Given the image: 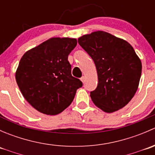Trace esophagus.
<instances>
[{
    "mask_svg": "<svg viewBox=\"0 0 155 155\" xmlns=\"http://www.w3.org/2000/svg\"><path fill=\"white\" fill-rule=\"evenodd\" d=\"M81 81H82V82H85V76H82V77H81Z\"/></svg>",
    "mask_w": 155,
    "mask_h": 155,
    "instance_id": "esophagus-1",
    "label": "esophagus"
}]
</instances>
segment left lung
<instances>
[{
    "mask_svg": "<svg viewBox=\"0 0 155 155\" xmlns=\"http://www.w3.org/2000/svg\"><path fill=\"white\" fill-rule=\"evenodd\" d=\"M78 43L96 66L98 85L90 94L95 106L108 113L125 107L137 92L142 73L133 46L102 31L82 36Z\"/></svg>",
    "mask_w": 155,
    "mask_h": 155,
    "instance_id": "obj_1",
    "label": "left lung"
}]
</instances>
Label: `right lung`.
Returning a JSON list of instances; mask_svg holds the SVG:
<instances>
[{
  "label": "right lung",
  "instance_id": "right-lung-1",
  "mask_svg": "<svg viewBox=\"0 0 155 155\" xmlns=\"http://www.w3.org/2000/svg\"><path fill=\"white\" fill-rule=\"evenodd\" d=\"M77 40L52 37L26 51L15 72L23 97L33 107L54 115L71 104L82 82L71 75L68 55Z\"/></svg>",
  "mask_w": 155,
  "mask_h": 155
}]
</instances>
